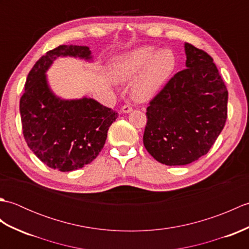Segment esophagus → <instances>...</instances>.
<instances>
[{
  "label": "esophagus",
  "instance_id": "1",
  "mask_svg": "<svg viewBox=\"0 0 249 249\" xmlns=\"http://www.w3.org/2000/svg\"><path fill=\"white\" fill-rule=\"evenodd\" d=\"M131 110H133V107H131V105H129V104H126L123 106V107H122V112H124V113H129Z\"/></svg>",
  "mask_w": 249,
  "mask_h": 249
}]
</instances>
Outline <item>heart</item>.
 <instances>
[{"label":"heart","mask_w":249,"mask_h":249,"mask_svg":"<svg viewBox=\"0 0 249 249\" xmlns=\"http://www.w3.org/2000/svg\"><path fill=\"white\" fill-rule=\"evenodd\" d=\"M176 65L172 51H157L154 47L143 46L116 59L112 76L116 81H126L140 73L133 87V96L136 100L144 102L160 91L172 75Z\"/></svg>","instance_id":"1"}]
</instances>
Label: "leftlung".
I'll use <instances>...</instances> for the list:
<instances>
[{
    "label": "left lung",
    "mask_w": 249,
    "mask_h": 249,
    "mask_svg": "<svg viewBox=\"0 0 249 249\" xmlns=\"http://www.w3.org/2000/svg\"><path fill=\"white\" fill-rule=\"evenodd\" d=\"M186 67L146 108L143 144L157 161L183 166L210 151L227 120L228 91L212 56L185 44Z\"/></svg>",
    "instance_id": "1"
}]
</instances>
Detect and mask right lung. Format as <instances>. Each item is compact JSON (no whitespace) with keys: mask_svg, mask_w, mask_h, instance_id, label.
Segmentation results:
<instances>
[{"mask_svg":"<svg viewBox=\"0 0 249 249\" xmlns=\"http://www.w3.org/2000/svg\"><path fill=\"white\" fill-rule=\"evenodd\" d=\"M91 60L86 46L62 45L35 63L20 98L24 139L45 165L63 172L77 170L97 157L105 145L110 125L118 118L111 108L84 97L64 100L51 92L46 71L56 57Z\"/></svg>","mask_w":249,"mask_h":249,"instance_id":"obj_1","label":"right lung"}]
</instances>
